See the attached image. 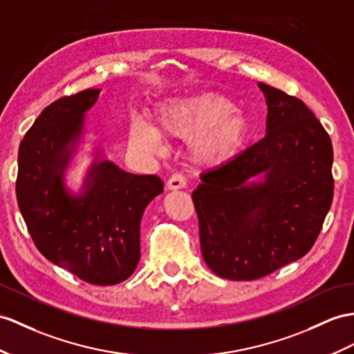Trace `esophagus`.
Segmentation results:
<instances>
[{"mask_svg": "<svg viewBox=\"0 0 354 354\" xmlns=\"http://www.w3.org/2000/svg\"><path fill=\"white\" fill-rule=\"evenodd\" d=\"M167 187L169 189V191H177V189L186 187V178H185V176L180 174V172H176V174H172L168 178Z\"/></svg>", "mask_w": 354, "mask_h": 354, "instance_id": "34e87169", "label": "esophagus"}]
</instances>
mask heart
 I'll list each match as a JSON object with an SVG mask.
<instances>
[{
  "label": "heart",
  "mask_w": 354,
  "mask_h": 354,
  "mask_svg": "<svg viewBox=\"0 0 354 354\" xmlns=\"http://www.w3.org/2000/svg\"><path fill=\"white\" fill-rule=\"evenodd\" d=\"M159 133L180 140L195 137L194 159L207 165H218L243 147L249 135V123L228 99L216 94H201L163 102L154 114V127L140 122L129 129L135 147L149 153L162 150Z\"/></svg>",
  "instance_id": "1"
}]
</instances>
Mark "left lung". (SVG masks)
<instances>
[{
	"label": "left lung",
	"mask_w": 354,
	"mask_h": 354,
	"mask_svg": "<svg viewBox=\"0 0 354 354\" xmlns=\"http://www.w3.org/2000/svg\"><path fill=\"white\" fill-rule=\"evenodd\" d=\"M266 136L201 176L192 200L218 277L254 281L309 252L333 200L330 136L304 102L258 82ZM263 174L255 184L252 177Z\"/></svg>",
	"instance_id": "obj_1"
}]
</instances>
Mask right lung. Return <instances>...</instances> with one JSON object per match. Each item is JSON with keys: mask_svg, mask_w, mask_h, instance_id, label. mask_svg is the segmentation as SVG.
Instances as JSON below:
<instances>
[{"mask_svg": "<svg viewBox=\"0 0 354 354\" xmlns=\"http://www.w3.org/2000/svg\"><path fill=\"white\" fill-rule=\"evenodd\" d=\"M99 93L84 90L41 111L19 145L16 198L43 257L93 286H114L136 269L141 218L163 183L102 160L91 167L82 195L66 191L63 171Z\"/></svg>", "mask_w": 354, "mask_h": 354, "instance_id": "right-lung-1", "label": "right lung"}]
</instances>
